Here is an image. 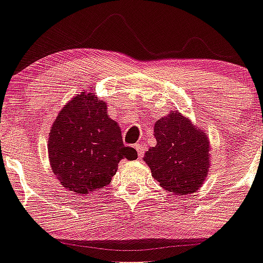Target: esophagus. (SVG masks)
<instances>
[{"instance_id": "esophagus-1", "label": "esophagus", "mask_w": 263, "mask_h": 263, "mask_svg": "<svg viewBox=\"0 0 263 263\" xmlns=\"http://www.w3.org/2000/svg\"><path fill=\"white\" fill-rule=\"evenodd\" d=\"M134 148L137 149V152H138V157H139V159H142V158L144 157V145H143V144H140V143L135 144Z\"/></svg>"}]
</instances>
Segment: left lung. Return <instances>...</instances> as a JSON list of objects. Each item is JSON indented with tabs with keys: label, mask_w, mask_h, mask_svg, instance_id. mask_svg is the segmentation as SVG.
Here are the masks:
<instances>
[{
	"label": "left lung",
	"mask_w": 263,
	"mask_h": 263,
	"mask_svg": "<svg viewBox=\"0 0 263 263\" xmlns=\"http://www.w3.org/2000/svg\"><path fill=\"white\" fill-rule=\"evenodd\" d=\"M157 145L145 153L152 176L166 191L179 196L200 188L210 166V142L187 118L172 112L154 125Z\"/></svg>",
	"instance_id": "obj_1"
}]
</instances>
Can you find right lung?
<instances>
[{
    "label": "right lung",
    "instance_id": "obj_1",
    "mask_svg": "<svg viewBox=\"0 0 263 263\" xmlns=\"http://www.w3.org/2000/svg\"><path fill=\"white\" fill-rule=\"evenodd\" d=\"M47 148L55 176L78 194L104 188L117 173L120 159L138 158L134 148L124 146L120 126L92 92L75 97L59 112Z\"/></svg>",
    "mask_w": 263,
    "mask_h": 263
}]
</instances>
